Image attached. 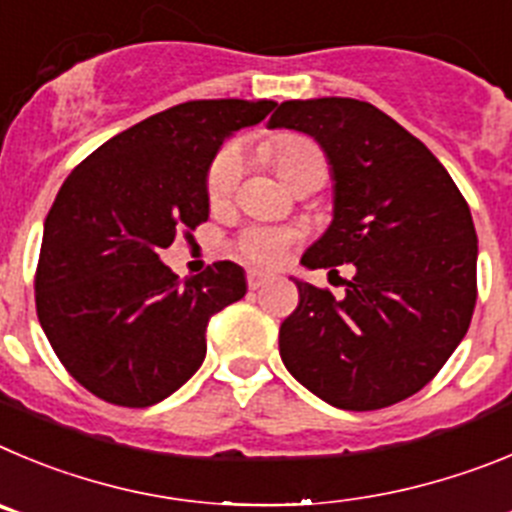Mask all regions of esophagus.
Returning a JSON list of instances; mask_svg holds the SVG:
<instances>
[{
    "instance_id": "34e87169",
    "label": "esophagus",
    "mask_w": 512,
    "mask_h": 512,
    "mask_svg": "<svg viewBox=\"0 0 512 512\" xmlns=\"http://www.w3.org/2000/svg\"><path fill=\"white\" fill-rule=\"evenodd\" d=\"M267 280H270V275L262 273V270H250V273H247V285H250V290L262 288Z\"/></svg>"
}]
</instances>
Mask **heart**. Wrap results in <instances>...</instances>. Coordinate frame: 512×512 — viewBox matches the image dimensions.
<instances>
[{
  "instance_id": "b5f03b06",
  "label": "heart",
  "mask_w": 512,
  "mask_h": 512,
  "mask_svg": "<svg viewBox=\"0 0 512 512\" xmlns=\"http://www.w3.org/2000/svg\"><path fill=\"white\" fill-rule=\"evenodd\" d=\"M270 160L275 170L280 173L285 183H293L308 173V170H326L324 155L313 142L308 140H283L275 147H270ZM239 168L242 158L234 145L224 147L222 153L216 155L209 168V199L211 204H222L232 196L237 186ZM301 232L293 227H270V224H252L237 239V252L247 262L255 265H280L290 250L298 245Z\"/></svg>"
}]
</instances>
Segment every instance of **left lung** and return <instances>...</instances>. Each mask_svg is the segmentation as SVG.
<instances>
[{"mask_svg":"<svg viewBox=\"0 0 512 512\" xmlns=\"http://www.w3.org/2000/svg\"><path fill=\"white\" fill-rule=\"evenodd\" d=\"M267 127L319 142L334 183L329 229L301 265H354L344 298L296 278L301 301L280 324L283 365L344 411L411 398L472 321L477 232L467 201L436 155L367 101L290 99Z\"/></svg>","mask_w":512,"mask_h":512,"instance_id":"obj_1","label":"left lung"}]
</instances>
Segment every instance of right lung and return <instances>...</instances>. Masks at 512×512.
Wrapping results in <instances>:
<instances>
[{"label":"right lung","mask_w":512,"mask_h":512,"mask_svg":"<svg viewBox=\"0 0 512 512\" xmlns=\"http://www.w3.org/2000/svg\"><path fill=\"white\" fill-rule=\"evenodd\" d=\"M273 99H201L142 119L63 181L43 224L35 306L68 372L96 398L145 408L206 357V324L247 293L237 262L178 278L160 250L209 219V168Z\"/></svg>","instance_id":"1"}]
</instances>
